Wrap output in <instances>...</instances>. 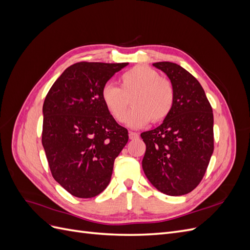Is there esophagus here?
I'll return each mask as SVG.
<instances>
[{
  "mask_svg": "<svg viewBox=\"0 0 250 250\" xmlns=\"http://www.w3.org/2000/svg\"><path fill=\"white\" fill-rule=\"evenodd\" d=\"M129 139L130 140H137L139 139V134L137 132H129Z\"/></svg>",
  "mask_w": 250,
  "mask_h": 250,
  "instance_id": "esophagus-1",
  "label": "esophagus"
}]
</instances>
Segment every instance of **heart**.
<instances>
[{
    "mask_svg": "<svg viewBox=\"0 0 250 250\" xmlns=\"http://www.w3.org/2000/svg\"><path fill=\"white\" fill-rule=\"evenodd\" d=\"M132 96L134 108L126 117L129 127L138 128L163 122L171 113L175 101V90L172 82L161 77L160 73L147 65H137L120 77V87L104 85L101 99L105 108L117 122L125 121V111Z\"/></svg>",
    "mask_w": 250,
    "mask_h": 250,
    "instance_id": "heart-1",
    "label": "heart"
}]
</instances>
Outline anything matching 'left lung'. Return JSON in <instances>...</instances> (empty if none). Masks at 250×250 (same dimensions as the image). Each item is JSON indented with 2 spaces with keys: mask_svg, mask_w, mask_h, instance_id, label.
<instances>
[{
  "mask_svg": "<svg viewBox=\"0 0 250 250\" xmlns=\"http://www.w3.org/2000/svg\"><path fill=\"white\" fill-rule=\"evenodd\" d=\"M175 90L172 111L162 125L141 133L146 144L142 166L158 191L170 196L192 192L214 152L213 109L198 80L180 65L155 62Z\"/></svg>",
  "mask_w": 250,
  "mask_h": 250,
  "instance_id": "1",
  "label": "left lung"
}]
</instances>
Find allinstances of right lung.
I'll return each mask as SVG.
<instances>
[{"label": "right lung", "mask_w": 250, "mask_h": 250, "mask_svg": "<svg viewBox=\"0 0 250 250\" xmlns=\"http://www.w3.org/2000/svg\"><path fill=\"white\" fill-rule=\"evenodd\" d=\"M128 63L70 65L43 102L42 143L52 176L71 195L93 198L108 186L128 131L105 108L101 92Z\"/></svg>", "instance_id": "add662e5"}]
</instances>
